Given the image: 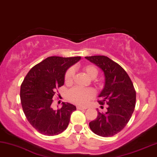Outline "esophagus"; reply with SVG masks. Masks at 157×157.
Wrapping results in <instances>:
<instances>
[{
    "label": "esophagus",
    "mask_w": 157,
    "mask_h": 157,
    "mask_svg": "<svg viewBox=\"0 0 157 157\" xmlns=\"http://www.w3.org/2000/svg\"><path fill=\"white\" fill-rule=\"evenodd\" d=\"M77 110H86L87 108L86 107H81V106H77Z\"/></svg>",
    "instance_id": "34e87169"
}]
</instances>
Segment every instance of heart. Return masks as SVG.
I'll return each mask as SVG.
<instances>
[{
	"label": "heart",
	"mask_w": 157,
	"mask_h": 157,
	"mask_svg": "<svg viewBox=\"0 0 157 157\" xmlns=\"http://www.w3.org/2000/svg\"><path fill=\"white\" fill-rule=\"evenodd\" d=\"M82 70L92 79L95 78L98 75V70L93 64H87L82 67ZM74 78V70L69 68L64 74V82L72 84ZM95 95V90L92 88H81L79 87H72L69 90L67 98L72 103L79 105H86L90 100Z\"/></svg>",
	"instance_id": "1"
}]
</instances>
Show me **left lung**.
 <instances>
[{"label": "left lung", "mask_w": 157, "mask_h": 157, "mask_svg": "<svg viewBox=\"0 0 157 157\" xmlns=\"http://www.w3.org/2000/svg\"><path fill=\"white\" fill-rule=\"evenodd\" d=\"M85 58L103 71L105 86L98 103L108 105L105 113L98 111L97 118L90 122V128L100 136H113L123 130L131 118L136 105L134 87L124 69L110 58L100 55Z\"/></svg>", "instance_id": "8db88e82"}]
</instances>
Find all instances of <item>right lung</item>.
<instances>
[{"instance_id":"right-lung-1","label":"right lung","mask_w":157,"mask_h":157,"mask_svg":"<svg viewBox=\"0 0 157 157\" xmlns=\"http://www.w3.org/2000/svg\"><path fill=\"white\" fill-rule=\"evenodd\" d=\"M80 59L47 57L33 66L21 83L20 97L23 110L30 124L41 134L56 136L67 127L76 107L62 103V107L55 110L52 103L56 90L64 85L67 70Z\"/></svg>"}]
</instances>
